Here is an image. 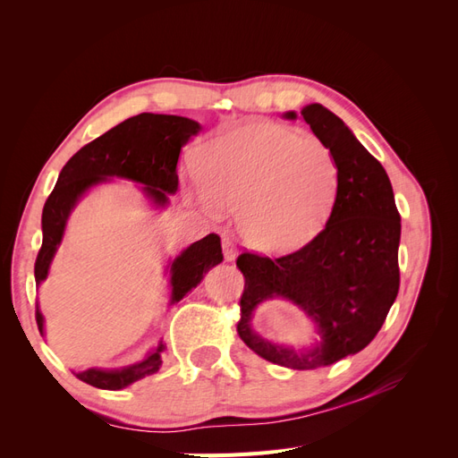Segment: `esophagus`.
<instances>
[{
    "label": "esophagus",
    "mask_w": 458,
    "mask_h": 458,
    "mask_svg": "<svg viewBox=\"0 0 458 458\" xmlns=\"http://www.w3.org/2000/svg\"><path fill=\"white\" fill-rule=\"evenodd\" d=\"M221 246H224V254H225L227 261H233L234 258H237V248H234V244H233V241L229 237L221 239Z\"/></svg>",
    "instance_id": "34e87169"
}]
</instances>
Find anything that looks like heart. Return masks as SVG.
<instances>
[{"label": "heart", "instance_id": "1", "mask_svg": "<svg viewBox=\"0 0 458 458\" xmlns=\"http://www.w3.org/2000/svg\"><path fill=\"white\" fill-rule=\"evenodd\" d=\"M208 212L239 211V231L256 250L283 254L311 241L338 191V160L315 135L254 123L214 137L199 150Z\"/></svg>", "mask_w": 458, "mask_h": 458}]
</instances>
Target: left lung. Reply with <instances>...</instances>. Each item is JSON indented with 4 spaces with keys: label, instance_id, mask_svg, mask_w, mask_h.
<instances>
[{
    "label": "left lung",
    "instance_id": "left-lung-1",
    "mask_svg": "<svg viewBox=\"0 0 458 458\" xmlns=\"http://www.w3.org/2000/svg\"><path fill=\"white\" fill-rule=\"evenodd\" d=\"M301 116L338 160L336 199L325 229L300 250L237 258L244 275L237 332L267 361L311 370L361 352L378 335L399 290L401 216L390 177L352 130L318 103L303 106ZM273 297L294 301L314 318L322 340L311 351L271 344L251 330L255 308Z\"/></svg>",
    "mask_w": 458,
    "mask_h": 458
}]
</instances>
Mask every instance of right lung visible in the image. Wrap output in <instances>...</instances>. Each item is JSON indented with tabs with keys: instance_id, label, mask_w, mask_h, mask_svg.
I'll use <instances>...</instances> for the list:
<instances>
[{
	"instance_id": "right-lung-1",
	"label": "right lung",
	"mask_w": 458,
	"mask_h": 458,
	"mask_svg": "<svg viewBox=\"0 0 458 458\" xmlns=\"http://www.w3.org/2000/svg\"><path fill=\"white\" fill-rule=\"evenodd\" d=\"M200 131V123L174 114L143 113L123 120L95 141L81 147L76 155L64 164L57 185L46 200L41 214V248L36 258L34 275L36 284L46 279L51 259L63 241L66 219L72 208L88 189L106 182L108 177H122L145 185L143 191L157 206L168 204V195L177 191V158L182 147L192 135ZM224 259L221 242L216 233L192 242L187 250L179 254L170 267L172 300H183L192 288L204 279V275ZM36 323L44 335V315L36 306ZM165 345L160 342L141 363L131 367L103 370L88 369L76 372V377L101 390H122L148 374H155L162 365V352Z\"/></svg>"
}]
</instances>
